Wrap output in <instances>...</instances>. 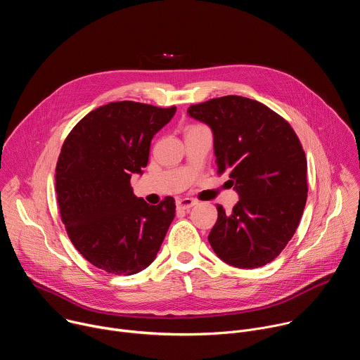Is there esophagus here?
<instances>
[{
	"mask_svg": "<svg viewBox=\"0 0 360 360\" xmlns=\"http://www.w3.org/2000/svg\"><path fill=\"white\" fill-rule=\"evenodd\" d=\"M176 210L178 211H188L196 205V200L192 198H178L176 199Z\"/></svg>",
	"mask_w": 360,
	"mask_h": 360,
	"instance_id": "obj_1",
	"label": "esophagus"
}]
</instances>
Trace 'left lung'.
Here are the masks:
<instances>
[{
  "label": "left lung",
  "instance_id": "obj_1",
  "mask_svg": "<svg viewBox=\"0 0 360 360\" xmlns=\"http://www.w3.org/2000/svg\"><path fill=\"white\" fill-rule=\"evenodd\" d=\"M214 135L218 174H228L239 200L231 214L218 205L208 240L219 258L253 269L271 261L292 239L306 196V157L292 127L261 102L238 95L188 108Z\"/></svg>",
  "mask_w": 360,
  "mask_h": 360
}]
</instances>
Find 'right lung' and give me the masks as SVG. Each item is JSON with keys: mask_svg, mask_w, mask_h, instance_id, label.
<instances>
[{"mask_svg": "<svg viewBox=\"0 0 360 360\" xmlns=\"http://www.w3.org/2000/svg\"><path fill=\"white\" fill-rule=\"evenodd\" d=\"M122 101L85 115L67 136L56 168L61 219L77 250L94 266L115 275L148 268L175 217L174 198L149 205L134 195L150 141L175 115Z\"/></svg>", "mask_w": 360, "mask_h": 360, "instance_id": "right-lung-1", "label": "right lung"}]
</instances>
